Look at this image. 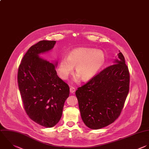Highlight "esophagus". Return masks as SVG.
Masks as SVG:
<instances>
[{"instance_id":"esophagus-1","label":"esophagus","mask_w":149,"mask_h":149,"mask_svg":"<svg viewBox=\"0 0 149 149\" xmlns=\"http://www.w3.org/2000/svg\"><path fill=\"white\" fill-rule=\"evenodd\" d=\"M74 91H75V88L73 87H70V93H73Z\"/></svg>"}]
</instances>
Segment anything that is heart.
Masks as SVG:
<instances>
[{"label": "heart", "mask_w": 149, "mask_h": 149, "mask_svg": "<svg viewBox=\"0 0 149 149\" xmlns=\"http://www.w3.org/2000/svg\"><path fill=\"white\" fill-rule=\"evenodd\" d=\"M105 62L104 52L100 49L79 47L69 52L67 58L60 59L58 72L60 77L66 80L74 67L76 76L74 81L80 78L86 81L91 79L102 67Z\"/></svg>", "instance_id": "obj_1"}]
</instances>
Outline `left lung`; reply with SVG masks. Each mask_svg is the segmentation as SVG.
Instances as JSON below:
<instances>
[{"label": "left lung", "instance_id": "1", "mask_svg": "<svg viewBox=\"0 0 149 149\" xmlns=\"http://www.w3.org/2000/svg\"><path fill=\"white\" fill-rule=\"evenodd\" d=\"M113 63L75 93L81 119L91 129L113 122L119 116L129 92L130 76L121 52Z\"/></svg>", "mask_w": 149, "mask_h": 149}]
</instances>
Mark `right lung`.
Returning <instances> with one entry per match:
<instances>
[{
  "label": "right lung",
  "instance_id": "obj_1",
  "mask_svg": "<svg viewBox=\"0 0 149 149\" xmlns=\"http://www.w3.org/2000/svg\"><path fill=\"white\" fill-rule=\"evenodd\" d=\"M56 41H41L31 47L22 60L17 74L24 109L33 121L46 127L56 125L69 95V86L57 75L58 62L40 56L52 49Z\"/></svg>",
  "mask_w": 149,
  "mask_h": 149
}]
</instances>
